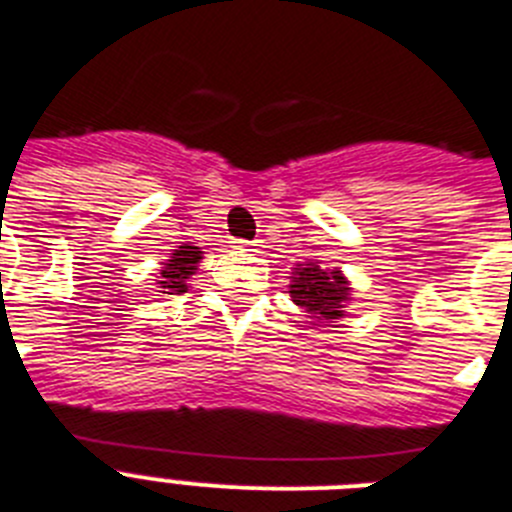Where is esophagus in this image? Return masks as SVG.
I'll return each mask as SVG.
<instances>
[{"instance_id":"34e87169","label":"esophagus","mask_w":512,"mask_h":512,"mask_svg":"<svg viewBox=\"0 0 512 512\" xmlns=\"http://www.w3.org/2000/svg\"><path fill=\"white\" fill-rule=\"evenodd\" d=\"M240 251H259V240H238Z\"/></svg>"}]
</instances>
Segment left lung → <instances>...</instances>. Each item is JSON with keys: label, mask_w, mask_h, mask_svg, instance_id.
Returning <instances> with one entry per match:
<instances>
[{"label": "left lung", "mask_w": 512, "mask_h": 512, "mask_svg": "<svg viewBox=\"0 0 512 512\" xmlns=\"http://www.w3.org/2000/svg\"><path fill=\"white\" fill-rule=\"evenodd\" d=\"M295 306L306 308L316 319L342 316V303L348 301L350 287L340 272H322L316 264L301 266L290 285Z\"/></svg>", "instance_id": "8db88e82"}]
</instances>
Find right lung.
<instances>
[{"instance_id": "obj_1", "label": "right lung", "mask_w": 512, "mask_h": 512, "mask_svg": "<svg viewBox=\"0 0 512 512\" xmlns=\"http://www.w3.org/2000/svg\"><path fill=\"white\" fill-rule=\"evenodd\" d=\"M198 261H201V251H198L196 246H180L172 253L170 264H164L159 287L170 290V295L185 293V290H188L190 274L196 272Z\"/></svg>"}]
</instances>
